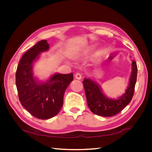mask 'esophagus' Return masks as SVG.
<instances>
[{"mask_svg": "<svg viewBox=\"0 0 152 152\" xmlns=\"http://www.w3.org/2000/svg\"><path fill=\"white\" fill-rule=\"evenodd\" d=\"M82 74H80V73H79V72H78V73H76V74H75V78H76V79H78V80H80V79H82Z\"/></svg>", "mask_w": 152, "mask_h": 152, "instance_id": "esophagus-1", "label": "esophagus"}]
</instances>
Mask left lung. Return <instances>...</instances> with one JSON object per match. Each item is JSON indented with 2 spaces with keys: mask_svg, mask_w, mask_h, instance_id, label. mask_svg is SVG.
I'll list each match as a JSON object with an SVG mask.
<instances>
[{
  "mask_svg": "<svg viewBox=\"0 0 152 152\" xmlns=\"http://www.w3.org/2000/svg\"><path fill=\"white\" fill-rule=\"evenodd\" d=\"M137 74V64L133 61L129 84L125 93L118 100L109 99L102 94L101 88L94 81L84 78L82 82L89 109L94 114L102 117H111L118 114L132 101L134 94Z\"/></svg>",
  "mask_w": 152,
  "mask_h": 152,
  "instance_id": "left-lung-1",
  "label": "left lung"
}]
</instances>
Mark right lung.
I'll return each mask as SVG.
<instances>
[{"mask_svg": "<svg viewBox=\"0 0 152 152\" xmlns=\"http://www.w3.org/2000/svg\"><path fill=\"white\" fill-rule=\"evenodd\" d=\"M49 48L47 41L42 40L26 51L19 61L15 76L20 104L39 119H48L58 114L63 106L64 92L74 79L72 73L54 74L45 83L33 78V62Z\"/></svg>", "mask_w": 152, "mask_h": 152, "instance_id": "add662e5", "label": "right lung"}]
</instances>
